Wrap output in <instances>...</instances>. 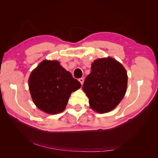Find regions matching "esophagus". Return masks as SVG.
Wrapping results in <instances>:
<instances>
[{
	"label": "esophagus",
	"mask_w": 158,
	"mask_h": 158,
	"mask_svg": "<svg viewBox=\"0 0 158 158\" xmlns=\"http://www.w3.org/2000/svg\"><path fill=\"white\" fill-rule=\"evenodd\" d=\"M79 82L81 83V84H83V83H84V78H79Z\"/></svg>",
	"instance_id": "esophagus-1"
}]
</instances>
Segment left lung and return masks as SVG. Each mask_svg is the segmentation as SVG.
I'll use <instances>...</instances> for the list:
<instances>
[{"mask_svg":"<svg viewBox=\"0 0 158 158\" xmlns=\"http://www.w3.org/2000/svg\"><path fill=\"white\" fill-rule=\"evenodd\" d=\"M127 81L125 68L116 60L108 57L94 60L82 86L90 107L99 113L115 108L125 96Z\"/></svg>","mask_w":158,"mask_h":158,"instance_id":"obj_1","label":"left lung"}]
</instances>
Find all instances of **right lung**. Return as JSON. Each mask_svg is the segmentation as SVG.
<instances>
[{
    "mask_svg": "<svg viewBox=\"0 0 158 158\" xmlns=\"http://www.w3.org/2000/svg\"><path fill=\"white\" fill-rule=\"evenodd\" d=\"M81 87L56 60H44L33 70L29 89L35 106L41 111L56 114L64 111L72 92Z\"/></svg>",
    "mask_w": 158,
    "mask_h": 158,
    "instance_id": "obj_1",
    "label": "right lung"
}]
</instances>
